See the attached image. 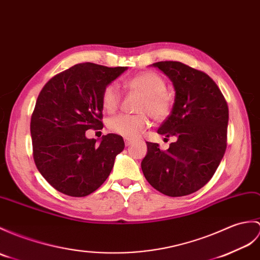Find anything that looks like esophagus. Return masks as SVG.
Listing matches in <instances>:
<instances>
[{
    "label": "esophagus",
    "mask_w": 260,
    "mask_h": 260,
    "mask_svg": "<svg viewBox=\"0 0 260 260\" xmlns=\"http://www.w3.org/2000/svg\"><path fill=\"white\" fill-rule=\"evenodd\" d=\"M124 141H125L126 146H129V145H132L133 142H134V140H133V138H129V137H125Z\"/></svg>",
    "instance_id": "1"
}]
</instances>
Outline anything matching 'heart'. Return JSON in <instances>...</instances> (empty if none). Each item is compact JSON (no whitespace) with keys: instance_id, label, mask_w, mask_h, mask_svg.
<instances>
[{"instance_id":"obj_1","label":"heart","mask_w":260,"mask_h":260,"mask_svg":"<svg viewBox=\"0 0 260 260\" xmlns=\"http://www.w3.org/2000/svg\"><path fill=\"white\" fill-rule=\"evenodd\" d=\"M131 89L137 90L144 95L138 111L142 114L138 115H127V114H119V115L108 120L107 126L113 133L125 137H137L150 125L148 114L152 117L161 122L168 117L172 112L173 102L171 96L166 90V83L164 78L154 72H142L135 76L131 77L126 82ZM119 92L116 84H108L102 93V105L107 113H114L119 106Z\"/></svg>"}]
</instances>
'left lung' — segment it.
Returning <instances> with one entry per match:
<instances>
[{
    "label": "left lung",
    "instance_id": "left-lung-1",
    "mask_svg": "<svg viewBox=\"0 0 260 260\" xmlns=\"http://www.w3.org/2000/svg\"><path fill=\"white\" fill-rule=\"evenodd\" d=\"M173 82L171 115L157 133L176 142L161 150L147 144L142 171L155 189L171 197L192 194L213 177L227 146L228 106L217 84L206 73L180 62L152 64Z\"/></svg>",
    "mask_w": 260,
    "mask_h": 260
}]
</instances>
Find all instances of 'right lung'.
<instances>
[{"mask_svg": "<svg viewBox=\"0 0 260 260\" xmlns=\"http://www.w3.org/2000/svg\"><path fill=\"white\" fill-rule=\"evenodd\" d=\"M126 70L76 64L42 88L31 118L33 157L56 190L84 197L110 176L116 155L124 149L123 137L107 134L98 144L85 133L103 126V90Z\"/></svg>", "mask_w": 260, "mask_h": 260, "instance_id": "1", "label": "right lung"}]
</instances>
